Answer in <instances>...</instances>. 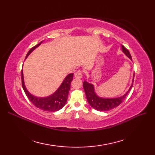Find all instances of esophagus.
Instances as JSON below:
<instances>
[{"mask_svg": "<svg viewBox=\"0 0 155 155\" xmlns=\"http://www.w3.org/2000/svg\"><path fill=\"white\" fill-rule=\"evenodd\" d=\"M83 71L81 70H78L74 73V77L77 78H82V77H83Z\"/></svg>", "mask_w": 155, "mask_h": 155, "instance_id": "obj_1", "label": "esophagus"}]
</instances>
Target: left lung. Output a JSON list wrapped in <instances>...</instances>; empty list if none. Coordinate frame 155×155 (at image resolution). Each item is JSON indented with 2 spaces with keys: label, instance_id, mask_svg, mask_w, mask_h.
<instances>
[{
  "label": "left lung",
  "instance_id": "1",
  "mask_svg": "<svg viewBox=\"0 0 155 155\" xmlns=\"http://www.w3.org/2000/svg\"><path fill=\"white\" fill-rule=\"evenodd\" d=\"M122 50H123L124 53L126 54L130 60H132V57H131L129 51H128L123 45H122ZM133 81L134 78L133 80L132 85H131L129 90L127 92L126 94H124L123 96H122L120 97L114 98H104L98 97L94 92L93 85L87 83L86 81H84L83 87L85 94H86L88 103H89L91 106L97 110L107 111L118 107V105H120L122 103V102H123L124 98L127 97L128 93H129L131 88H132L133 85Z\"/></svg>",
  "mask_w": 155,
  "mask_h": 155
}]
</instances>
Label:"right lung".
I'll return each mask as SVG.
<instances>
[{"instance_id": "right-lung-1", "label": "right lung", "mask_w": 155, "mask_h": 155, "mask_svg": "<svg viewBox=\"0 0 155 155\" xmlns=\"http://www.w3.org/2000/svg\"><path fill=\"white\" fill-rule=\"evenodd\" d=\"M42 42L40 43L37 45L35 47L31 48L28 53L26 56V58L28 57L31 52L38 47L41 45ZM73 78V73L68 74L66 78L64 79L62 83L59 87L57 91L55 92L54 94L47 97L45 98H40L35 97L32 95L31 93H28V91L26 88L25 84H24V78H23V72L22 70L21 71V79H22V86L23 89H24L25 93L27 95L28 98L31 103L33 104L36 107L40 108L41 110L45 111H49V112H55L58 110L61 109L63 107L66 103H67L68 92L71 88V81Z\"/></svg>"}]
</instances>
